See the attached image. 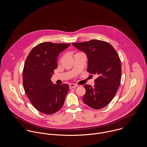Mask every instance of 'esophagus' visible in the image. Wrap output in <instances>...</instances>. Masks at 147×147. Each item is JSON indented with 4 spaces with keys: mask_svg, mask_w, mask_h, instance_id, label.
I'll return each instance as SVG.
<instances>
[{
    "mask_svg": "<svg viewBox=\"0 0 147 147\" xmlns=\"http://www.w3.org/2000/svg\"><path fill=\"white\" fill-rule=\"evenodd\" d=\"M77 86H78L77 85H76V84H70L69 85V87H70V88H76V87H77Z\"/></svg>",
    "mask_w": 147,
    "mask_h": 147,
    "instance_id": "1",
    "label": "esophagus"
}]
</instances>
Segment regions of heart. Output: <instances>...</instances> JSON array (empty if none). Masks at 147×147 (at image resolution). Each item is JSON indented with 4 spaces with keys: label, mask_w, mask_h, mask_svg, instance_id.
Here are the masks:
<instances>
[{
    "label": "heart",
    "mask_w": 147,
    "mask_h": 147,
    "mask_svg": "<svg viewBox=\"0 0 147 147\" xmlns=\"http://www.w3.org/2000/svg\"><path fill=\"white\" fill-rule=\"evenodd\" d=\"M82 54V53H77V54H76L75 55H76V54ZM63 58H64V57H61V60H60V62H61V61L63 60Z\"/></svg>",
    "instance_id": "heart-1"
}]
</instances>
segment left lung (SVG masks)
<instances>
[{"label": "left lung", "mask_w": 147, "mask_h": 147, "mask_svg": "<svg viewBox=\"0 0 147 147\" xmlns=\"http://www.w3.org/2000/svg\"><path fill=\"white\" fill-rule=\"evenodd\" d=\"M73 45L86 54L87 71L99 75L93 87L84 85L86 93L83 101L93 109L103 108L112 101L120 84L121 64L119 57L113 47L103 41L93 40Z\"/></svg>", "instance_id": "1"}]
</instances>
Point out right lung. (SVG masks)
<instances>
[{
  "label": "right lung",
  "instance_id": "right-lung-1",
  "mask_svg": "<svg viewBox=\"0 0 147 147\" xmlns=\"http://www.w3.org/2000/svg\"><path fill=\"white\" fill-rule=\"evenodd\" d=\"M70 45L41 43L32 49L25 61L23 87L34 107L42 113H55L64 105L69 86L55 84L51 78L57 66L59 54Z\"/></svg>",
  "mask_w": 147,
  "mask_h": 147
}]
</instances>
